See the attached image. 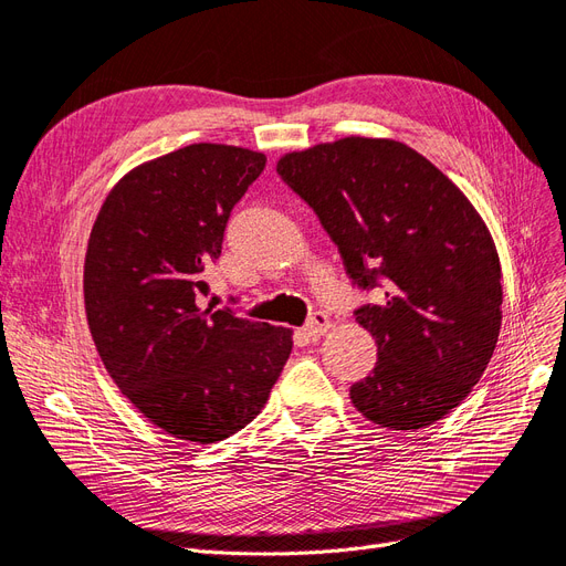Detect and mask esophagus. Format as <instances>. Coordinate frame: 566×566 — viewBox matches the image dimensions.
Masks as SVG:
<instances>
[{"label": "esophagus", "mask_w": 566, "mask_h": 566, "mask_svg": "<svg viewBox=\"0 0 566 566\" xmlns=\"http://www.w3.org/2000/svg\"><path fill=\"white\" fill-rule=\"evenodd\" d=\"M328 326H331V322H328V315L326 312H315V315L310 317V322L305 324V336L310 338V340H317V338H322L324 333L328 331Z\"/></svg>", "instance_id": "34e87169"}]
</instances>
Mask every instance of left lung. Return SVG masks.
Masks as SVG:
<instances>
[{"instance_id":"1","label":"left lung","mask_w":566,"mask_h":566,"mask_svg":"<svg viewBox=\"0 0 566 566\" xmlns=\"http://www.w3.org/2000/svg\"><path fill=\"white\" fill-rule=\"evenodd\" d=\"M277 175L315 209L354 284L382 291L357 310L378 364L352 385L354 408L394 431L443 420L485 373L501 328V265L483 217L396 139L315 144L284 154Z\"/></svg>"}]
</instances>
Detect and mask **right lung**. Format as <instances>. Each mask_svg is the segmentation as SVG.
<instances>
[{
    "instance_id": "right-lung-1",
    "label": "right lung",
    "mask_w": 566,
    "mask_h": 566,
    "mask_svg": "<svg viewBox=\"0 0 566 566\" xmlns=\"http://www.w3.org/2000/svg\"><path fill=\"white\" fill-rule=\"evenodd\" d=\"M265 154L188 144L120 177L93 223L83 301L116 387L149 422L193 446L244 429L289 359L291 328L198 305L230 209Z\"/></svg>"
}]
</instances>
